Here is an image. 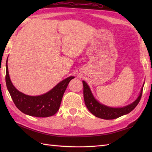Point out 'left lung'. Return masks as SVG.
Instances as JSON below:
<instances>
[{
  "label": "left lung",
  "mask_w": 152,
  "mask_h": 152,
  "mask_svg": "<svg viewBox=\"0 0 152 152\" xmlns=\"http://www.w3.org/2000/svg\"><path fill=\"white\" fill-rule=\"evenodd\" d=\"M82 83L83 86V97H84V102L89 112L92 113L96 117L104 119H116L122 115L129 114L134 110L138 104V102H140L144 85V83L137 99L131 104L125 106L124 107L114 108L100 103L93 96L91 89L88 85V83L83 80Z\"/></svg>",
  "instance_id": "8db88e82"
}]
</instances>
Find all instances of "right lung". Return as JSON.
Instances as JSON below:
<instances>
[{"label":"right lung","instance_id":"add662e5","mask_svg":"<svg viewBox=\"0 0 152 152\" xmlns=\"http://www.w3.org/2000/svg\"><path fill=\"white\" fill-rule=\"evenodd\" d=\"M6 87L16 107L25 114L38 118H46L56 114L59 109L68 84L71 80L74 78V76H69L44 94L30 96L18 91L13 85L9 76L8 59L6 63Z\"/></svg>","mask_w":152,"mask_h":152}]
</instances>
